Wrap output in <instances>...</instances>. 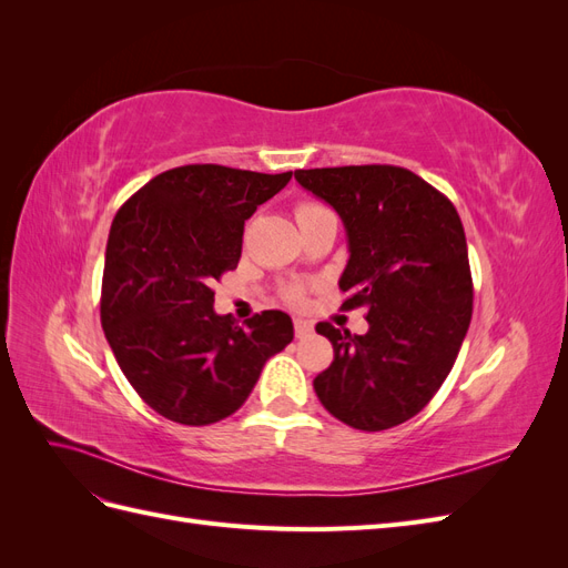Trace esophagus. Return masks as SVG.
Segmentation results:
<instances>
[{
  "label": "esophagus",
  "mask_w": 568,
  "mask_h": 568,
  "mask_svg": "<svg viewBox=\"0 0 568 568\" xmlns=\"http://www.w3.org/2000/svg\"><path fill=\"white\" fill-rule=\"evenodd\" d=\"M294 329H296V338H307V336L313 334V322L294 320Z\"/></svg>",
  "instance_id": "esophagus-1"
}]
</instances>
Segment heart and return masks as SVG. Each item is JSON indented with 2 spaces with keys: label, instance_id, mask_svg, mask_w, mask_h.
<instances>
[{
  "label": "heart",
  "instance_id": "b5f03b06",
  "mask_svg": "<svg viewBox=\"0 0 568 568\" xmlns=\"http://www.w3.org/2000/svg\"><path fill=\"white\" fill-rule=\"evenodd\" d=\"M315 209H322V205H317V203H301L298 209H296V217H298L301 213L315 211ZM284 298H286L288 303H301V301L305 298V291H303L301 284H291V286H286V291H284Z\"/></svg>",
  "mask_w": 568,
  "mask_h": 568
}]
</instances>
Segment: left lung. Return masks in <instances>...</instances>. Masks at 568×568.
<instances>
[{"mask_svg":"<svg viewBox=\"0 0 568 568\" xmlns=\"http://www.w3.org/2000/svg\"><path fill=\"white\" fill-rule=\"evenodd\" d=\"M296 180L341 215L351 251L341 307H365L369 322L363 336L315 326L334 346L315 393L343 424L384 432L428 405L467 336L474 284L462 220L398 165L296 170Z\"/></svg>","mask_w":568,"mask_h":568,"instance_id":"left-lung-1","label":"left lung"}]
</instances>
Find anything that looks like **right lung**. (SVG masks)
I'll list each match as a JSON object with an SVG mask.
<instances>
[{
    "instance_id": "right-lung-1",
    "label": "right lung",
    "mask_w": 568,
    "mask_h": 568,
    "mask_svg": "<svg viewBox=\"0 0 568 568\" xmlns=\"http://www.w3.org/2000/svg\"><path fill=\"white\" fill-rule=\"evenodd\" d=\"M225 165H182L149 180L113 217L101 326L140 398L170 422L205 426L246 403L267 359L294 338L282 311L239 326L211 288L242 257L244 222L286 186Z\"/></svg>"
}]
</instances>
